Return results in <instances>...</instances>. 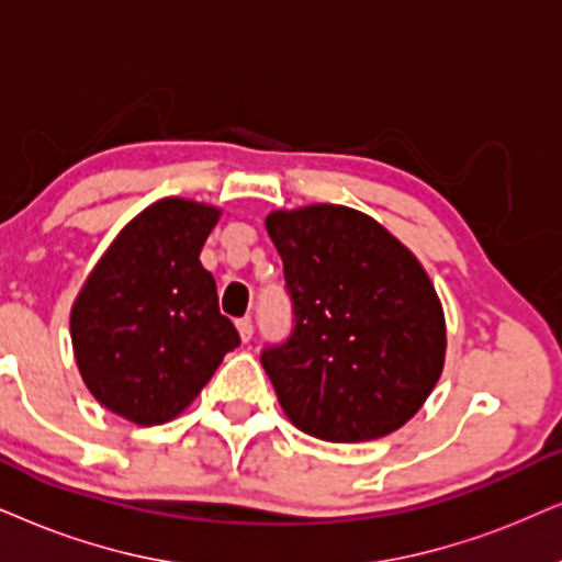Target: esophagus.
Instances as JSON below:
<instances>
[{"label":"esophagus","mask_w":562,"mask_h":562,"mask_svg":"<svg viewBox=\"0 0 562 562\" xmlns=\"http://www.w3.org/2000/svg\"><path fill=\"white\" fill-rule=\"evenodd\" d=\"M236 326H238V334H240V339H244V342H248V339L254 337V324H251V318H238Z\"/></svg>","instance_id":"esophagus-1"}]
</instances>
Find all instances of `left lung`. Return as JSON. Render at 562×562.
<instances>
[{
    "instance_id": "left-lung-1",
    "label": "left lung",
    "mask_w": 562,
    "mask_h": 562,
    "mask_svg": "<svg viewBox=\"0 0 562 562\" xmlns=\"http://www.w3.org/2000/svg\"><path fill=\"white\" fill-rule=\"evenodd\" d=\"M293 329L261 350L282 409L308 436H389L443 368L446 326L417 259L363 212L314 204L267 217Z\"/></svg>"
}]
</instances>
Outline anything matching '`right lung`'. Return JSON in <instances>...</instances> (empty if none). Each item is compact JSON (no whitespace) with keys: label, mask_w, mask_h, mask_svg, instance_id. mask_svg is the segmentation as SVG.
<instances>
[{"label":"right lung","mask_w":562,"mask_h":562,"mask_svg":"<svg viewBox=\"0 0 562 562\" xmlns=\"http://www.w3.org/2000/svg\"><path fill=\"white\" fill-rule=\"evenodd\" d=\"M207 204L160 199L119 233L72 308L75 358L105 409L160 425L194 402L240 345L199 261L217 223Z\"/></svg>","instance_id":"right-lung-1"}]
</instances>
